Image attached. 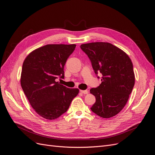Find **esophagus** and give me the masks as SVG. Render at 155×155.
I'll list each match as a JSON object with an SVG mask.
<instances>
[{
    "label": "esophagus",
    "mask_w": 155,
    "mask_h": 155,
    "mask_svg": "<svg viewBox=\"0 0 155 155\" xmlns=\"http://www.w3.org/2000/svg\"><path fill=\"white\" fill-rule=\"evenodd\" d=\"M80 92H81L82 94H88V91H87V90H85V91L80 90Z\"/></svg>",
    "instance_id": "1"
}]
</instances>
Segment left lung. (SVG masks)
Masks as SVG:
<instances>
[{"mask_svg":"<svg viewBox=\"0 0 155 155\" xmlns=\"http://www.w3.org/2000/svg\"><path fill=\"white\" fill-rule=\"evenodd\" d=\"M80 47L90 59L95 73L102 74L100 86L90 90L96 97L91 109L101 118H112L124 109L133 91V63L125 51L109 43L96 42Z\"/></svg>","mask_w":155,"mask_h":155,"instance_id":"8db88e82","label":"left lung"}]
</instances>
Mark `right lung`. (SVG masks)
<instances>
[{"mask_svg": "<svg viewBox=\"0 0 155 155\" xmlns=\"http://www.w3.org/2000/svg\"><path fill=\"white\" fill-rule=\"evenodd\" d=\"M76 45H46L32 51L22 64L21 85L36 113L55 120L67 112L78 88H69L55 79L64 78V67Z\"/></svg>", "mask_w": 155, "mask_h": 155, "instance_id": "right-lung-1", "label": "right lung"}]
</instances>
